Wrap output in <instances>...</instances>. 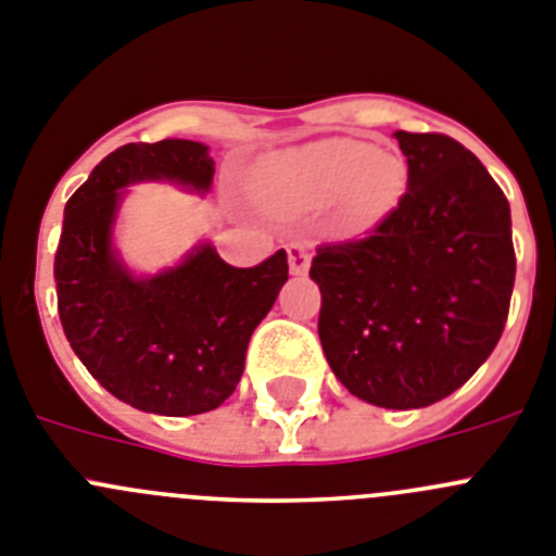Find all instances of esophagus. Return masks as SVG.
I'll return each instance as SVG.
<instances>
[{
	"mask_svg": "<svg viewBox=\"0 0 556 556\" xmlns=\"http://www.w3.org/2000/svg\"><path fill=\"white\" fill-rule=\"evenodd\" d=\"M288 268L293 277H302L309 268V249L302 243H290L288 247Z\"/></svg>",
	"mask_w": 556,
	"mask_h": 556,
	"instance_id": "obj_1",
	"label": "esophagus"
}]
</instances>
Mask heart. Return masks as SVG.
I'll use <instances>...</instances> for the list:
<instances>
[{
    "instance_id": "obj_1",
    "label": "heart",
    "mask_w": 556,
    "mask_h": 556,
    "mask_svg": "<svg viewBox=\"0 0 556 556\" xmlns=\"http://www.w3.org/2000/svg\"><path fill=\"white\" fill-rule=\"evenodd\" d=\"M274 207L318 210L340 202L349 229H371L393 213L407 188V166L357 138H329L268 157L254 174Z\"/></svg>"
}]
</instances>
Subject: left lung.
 <instances>
[{
    "mask_svg": "<svg viewBox=\"0 0 556 556\" xmlns=\"http://www.w3.org/2000/svg\"><path fill=\"white\" fill-rule=\"evenodd\" d=\"M407 193L368 238L321 247L318 338L352 396L418 409L452 396L496 349L515 285L509 202L463 143L396 132Z\"/></svg>",
    "mask_w": 556,
    "mask_h": 556,
    "instance_id": "obj_1",
    "label": "left lung"
}]
</instances>
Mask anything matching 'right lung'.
<instances>
[{
  "instance_id": "1",
  "label": "right lung",
  "mask_w": 556,
  "mask_h": 556,
  "mask_svg": "<svg viewBox=\"0 0 556 556\" xmlns=\"http://www.w3.org/2000/svg\"><path fill=\"white\" fill-rule=\"evenodd\" d=\"M213 174L199 141L127 143L63 213L54 254L63 332L91 377L143 413L182 418L222 407L243 377L249 338L288 282L285 249L254 268L224 263L210 241L157 274L124 263L113 229L129 185L174 182L204 197Z\"/></svg>"
}]
</instances>
